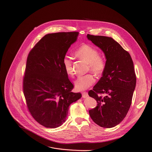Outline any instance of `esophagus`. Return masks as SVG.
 <instances>
[{
	"label": "esophagus",
	"instance_id": "1",
	"mask_svg": "<svg viewBox=\"0 0 152 152\" xmlns=\"http://www.w3.org/2000/svg\"><path fill=\"white\" fill-rule=\"evenodd\" d=\"M82 95L83 98H86L88 96V94L86 92H82Z\"/></svg>",
	"mask_w": 152,
	"mask_h": 152
}]
</instances>
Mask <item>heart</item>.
I'll return each instance as SVG.
<instances>
[{
    "label": "heart",
    "instance_id": "1",
    "mask_svg": "<svg viewBox=\"0 0 152 152\" xmlns=\"http://www.w3.org/2000/svg\"><path fill=\"white\" fill-rule=\"evenodd\" d=\"M75 54L77 58L88 63V71L90 70L96 76L103 74L106 68V62L103 57L99 56V52L96 48L91 45L84 44L76 50ZM63 64L66 73L73 77L74 71L72 59L66 56L63 59ZM95 81V78L92 74L79 76L75 82V88L78 91L85 90L91 86Z\"/></svg>",
    "mask_w": 152,
    "mask_h": 152
}]
</instances>
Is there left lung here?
Here are the masks:
<instances>
[{"label": "left lung", "instance_id": "obj_1", "mask_svg": "<svg viewBox=\"0 0 152 152\" xmlns=\"http://www.w3.org/2000/svg\"><path fill=\"white\" fill-rule=\"evenodd\" d=\"M88 39L105 54L103 76L88 92L97 106L89 110L92 121L103 128H112L125 118L136 85L134 63L128 52L110 37L88 34Z\"/></svg>", "mask_w": 152, "mask_h": 152}]
</instances>
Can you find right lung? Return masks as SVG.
Here are the masks:
<instances>
[{
	"instance_id": "add662e5",
	"label": "right lung",
	"mask_w": 152,
	"mask_h": 152,
	"mask_svg": "<svg viewBox=\"0 0 152 152\" xmlns=\"http://www.w3.org/2000/svg\"><path fill=\"white\" fill-rule=\"evenodd\" d=\"M79 32L46 34L29 53L23 88L27 107L36 122L46 128L61 126L69 107L81 98L72 92L74 86L68 78L63 61Z\"/></svg>"
}]
</instances>
